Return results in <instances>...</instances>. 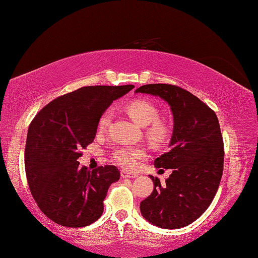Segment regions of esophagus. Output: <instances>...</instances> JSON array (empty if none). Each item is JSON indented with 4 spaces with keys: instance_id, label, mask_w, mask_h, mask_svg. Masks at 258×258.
<instances>
[{
    "instance_id": "1",
    "label": "esophagus",
    "mask_w": 258,
    "mask_h": 258,
    "mask_svg": "<svg viewBox=\"0 0 258 258\" xmlns=\"http://www.w3.org/2000/svg\"><path fill=\"white\" fill-rule=\"evenodd\" d=\"M120 175H121V177H124V178H127V177L135 178V177L138 176L137 174H134V173H130V172H126V171H121V172H120Z\"/></svg>"
}]
</instances>
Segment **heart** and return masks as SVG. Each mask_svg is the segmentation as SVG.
I'll return each instance as SVG.
<instances>
[{
  "label": "heart",
  "instance_id": "1",
  "mask_svg": "<svg viewBox=\"0 0 258 258\" xmlns=\"http://www.w3.org/2000/svg\"><path fill=\"white\" fill-rule=\"evenodd\" d=\"M126 112L138 125L146 128V135L155 145H163L168 140L169 130L167 124L159 120V110L154 103L147 100H135L126 107ZM112 111L107 109L102 112L98 120V130L100 132L106 131L111 123ZM148 156L146 147L143 146H119L111 152V159L120 167L132 169L140 160Z\"/></svg>",
  "mask_w": 258,
  "mask_h": 258
}]
</instances>
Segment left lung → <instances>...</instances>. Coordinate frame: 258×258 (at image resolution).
I'll return each instance as SVG.
<instances>
[{"mask_svg": "<svg viewBox=\"0 0 258 258\" xmlns=\"http://www.w3.org/2000/svg\"><path fill=\"white\" fill-rule=\"evenodd\" d=\"M135 93L165 100L174 118L171 150L154 163L173 172L165 185L150 175L154 191L142 200L140 211L159 228H184L209 207L223 174L224 145L217 116L196 95L175 85L147 84Z\"/></svg>", "mask_w": 258, "mask_h": 258, "instance_id": "obj_1", "label": "left lung"}]
</instances>
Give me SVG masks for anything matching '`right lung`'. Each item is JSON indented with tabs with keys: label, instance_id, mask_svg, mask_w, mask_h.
<instances>
[{
	"label": "right lung",
	"instance_id": "obj_1",
	"mask_svg": "<svg viewBox=\"0 0 258 258\" xmlns=\"http://www.w3.org/2000/svg\"><path fill=\"white\" fill-rule=\"evenodd\" d=\"M133 87H81L47 103L30 123L26 176L37 206L56 224L82 228L102 215L109 186L119 180L118 168L106 165L90 171L77 159L93 142L102 112Z\"/></svg>",
	"mask_w": 258,
	"mask_h": 258
}]
</instances>
